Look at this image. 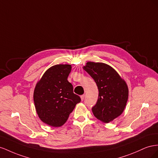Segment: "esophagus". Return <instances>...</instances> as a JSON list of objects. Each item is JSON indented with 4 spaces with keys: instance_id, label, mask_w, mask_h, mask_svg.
<instances>
[{
    "instance_id": "34e87169",
    "label": "esophagus",
    "mask_w": 158,
    "mask_h": 158,
    "mask_svg": "<svg viewBox=\"0 0 158 158\" xmlns=\"http://www.w3.org/2000/svg\"><path fill=\"white\" fill-rule=\"evenodd\" d=\"M85 94H83V95H81V101H83V100H84V98H85Z\"/></svg>"
}]
</instances>
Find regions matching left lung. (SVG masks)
Wrapping results in <instances>:
<instances>
[{"label":"left lung","mask_w":158,"mask_h":158,"mask_svg":"<svg viewBox=\"0 0 158 158\" xmlns=\"http://www.w3.org/2000/svg\"><path fill=\"white\" fill-rule=\"evenodd\" d=\"M83 69L97 83L98 98L92 108L94 116L109 123L123 113L128 98V87L116 71L104 63L88 61Z\"/></svg>","instance_id":"left-lung-1"}]
</instances>
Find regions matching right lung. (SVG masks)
<instances>
[{
	"label": "right lung",
	"mask_w": 158,
	"mask_h": 158,
	"mask_svg": "<svg viewBox=\"0 0 158 158\" xmlns=\"http://www.w3.org/2000/svg\"><path fill=\"white\" fill-rule=\"evenodd\" d=\"M71 65H55L46 71L37 82L34 101L37 114L44 123L60 127L69 118L79 96L73 93V87L67 81Z\"/></svg>",
	"instance_id": "obj_1"
}]
</instances>
